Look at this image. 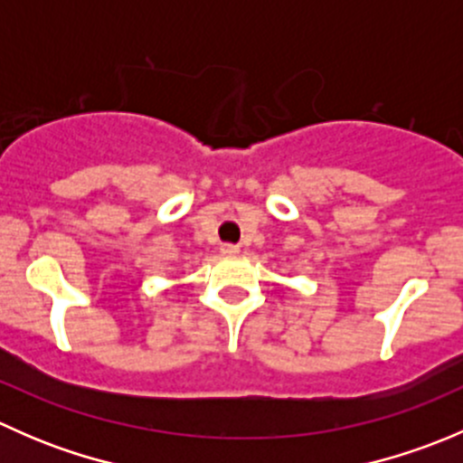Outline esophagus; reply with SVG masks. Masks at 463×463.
Here are the masks:
<instances>
[{
	"mask_svg": "<svg viewBox=\"0 0 463 463\" xmlns=\"http://www.w3.org/2000/svg\"><path fill=\"white\" fill-rule=\"evenodd\" d=\"M240 253V246L235 244H222V255H226V258H232V255Z\"/></svg>",
	"mask_w": 463,
	"mask_h": 463,
	"instance_id": "esophagus-1",
	"label": "esophagus"
}]
</instances>
